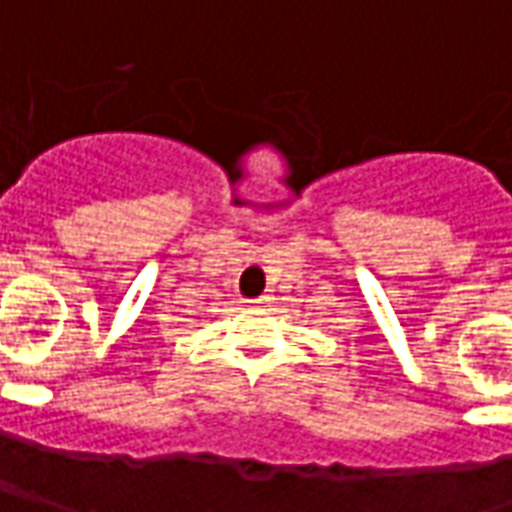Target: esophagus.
<instances>
[{"label":"esophagus","mask_w":512,"mask_h":512,"mask_svg":"<svg viewBox=\"0 0 512 512\" xmlns=\"http://www.w3.org/2000/svg\"><path fill=\"white\" fill-rule=\"evenodd\" d=\"M268 302H271V296H260V299H255L252 305H255V307H268Z\"/></svg>","instance_id":"34e87169"}]
</instances>
